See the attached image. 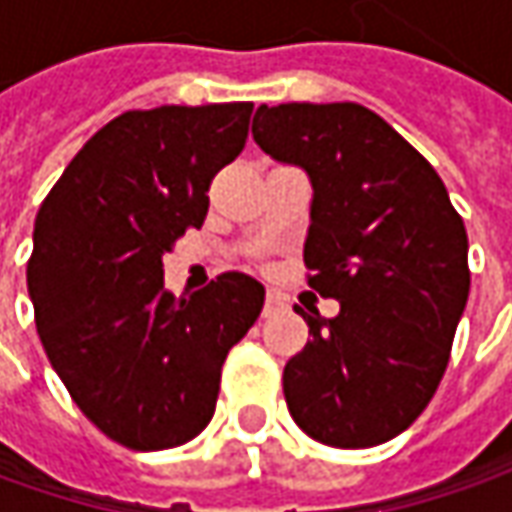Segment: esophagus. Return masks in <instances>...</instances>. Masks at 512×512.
I'll use <instances>...</instances> for the list:
<instances>
[{
  "label": "esophagus",
  "mask_w": 512,
  "mask_h": 512,
  "mask_svg": "<svg viewBox=\"0 0 512 512\" xmlns=\"http://www.w3.org/2000/svg\"><path fill=\"white\" fill-rule=\"evenodd\" d=\"M285 307H287V302L282 293H276V290H267L265 310H262V316H276V313H282Z\"/></svg>",
  "instance_id": "esophagus-1"
}]
</instances>
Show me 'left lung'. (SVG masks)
<instances>
[{"instance_id":"1","label":"left lung","mask_w":512,"mask_h":512,"mask_svg":"<svg viewBox=\"0 0 512 512\" xmlns=\"http://www.w3.org/2000/svg\"><path fill=\"white\" fill-rule=\"evenodd\" d=\"M256 145L313 185L307 285L339 316L296 313L310 342L285 364L293 422L330 447L390 442L442 382L470 293L467 230L433 165L356 102L256 110Z\"/></svg>"}]
</instances>
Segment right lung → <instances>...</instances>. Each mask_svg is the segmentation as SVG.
Segmentation results:
<instances>
[{"instance_id":"1","label":"right lung","mask_w":512,"mask_h":512,"mask_svg":"<svg viewBox=\"0 0 512 512\" xmlns=\"http://www.w3.org/2000/svg\"><path fill=\"white\" fill-rule=\"evenodd\" d=\"M250 113L253 102L128 110L90 136L36 213L28 293L42 347L79 410L130 450L205 430L227 353L265 305V287L236 270L190 299L162 282V256L202 227Z\"/></svg>"}]
</instances>
